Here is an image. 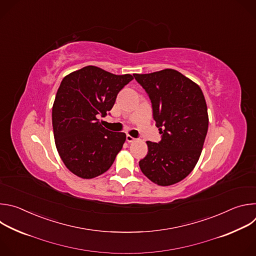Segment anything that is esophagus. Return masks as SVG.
<instances>
[{
    "label": "esophagus",
    "mask_w": 256,
    "mask_h": 256,
    "mask_svg": "<svg viewBox=\"0 0 256 256\" xmlns=\"http://www.w3.org/2000/svg\"><path fill=\"white\" fill-rule=\"evenodd\" d=\"M136 140V138H132L130 134H126V142H134Z\"/></svg>",
    "instance_id": "34e87169"
}]
</instances>
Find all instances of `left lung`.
Segmentation results:
<instances>
[{
    "instance_id": "obj_1",
    "label": "left lung",
    "mask_w": 256,
    "mask_h": 256,
    "mask_svg": "<svg viewBox=\"0 0 256 256\" xmlns=\"http://www.w3.org/2000/svg\"><path fill=\"white\" fill-rule=\"evenodd\" d=\"M134 77L148 93L162 134L159 142H147L148 154L140 168L158 186L175 184L194 170L202 154L208 128L204 96L196 83L176 70Z\"/></svg>"
}]
</instances>
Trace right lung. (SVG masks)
<instances>
[{
	"mask_svg": "<svg viewBox=\"0 0 256 256\" xmlns=\"http://www.w3.org/2000/svg\"><path fill=\"white\" fill-rule=\"evenodd\" d=\"M132 79L95 66L62 79L52 105V128L58 155L72 173L91 179L114 164L126 136L106 130L98 118L112 110L118 92Z\"/></svg>",
	"mask_w": 256,
	"mask_h": 256,
	"instance_id": "right-lung-1",
	"label": "right lung"
}]
</instances>
